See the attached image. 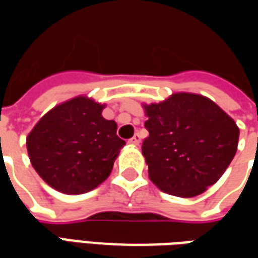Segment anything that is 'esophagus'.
I'll use <instances>...</instances> for the list:
<instances>
[{
  "instance_id": "obj_1",
  "label": "esophagus",
  "mask_w": 258,
  "mask_h": 258,
  "mask_svg": "<svg viewBox=\"0 0 258 258\" xmlns=\"http://www.w3.org/2000/svg\"><path fill=\"white\" fill-rule=\"evenodd\" d=\"M140 142H141V137L138 134L134 135V137H133V138H131V140L128 141L130 145H134V146L140 145Z\"/></svg>"
}]
</instances>
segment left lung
Instances as JSON below:
<instances>
[{
	"label": "left lung",
	"mask_w": 258,
	"mask_h": 258,
	"mask_svg": "<svg viewBox=\"0 0 258 258\" xmlns=\"http://www.w3.org/2000/svg\"><path fill=\"white\" fill-rule=\"evenodd\" d=\"M142 107L149 131L142 155L159 189L194 198L221 178L239 141L238 125L221 107L190 92H177Z\"/></svg>",
	"instance_id": "8db88e82"
}]
</instances>
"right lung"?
Segmentation results:
<instances>
[{"mask_svg": "<svg viewBox=\"0 0 258 258\" xmlns=\"http://www.w3.org/2000/svg\"><path fill=\"white\" fill-rule=\"evenodd\" d=\"M105 105L85 95L59 103L42 116L26 138L31 166L51 188L66 195L95 189L112 173L125 145Z\"/></svg>", "mask_w": 258, "mask_h": 258, "instance_id": "1", "label": "right lung"}]
</instances>
